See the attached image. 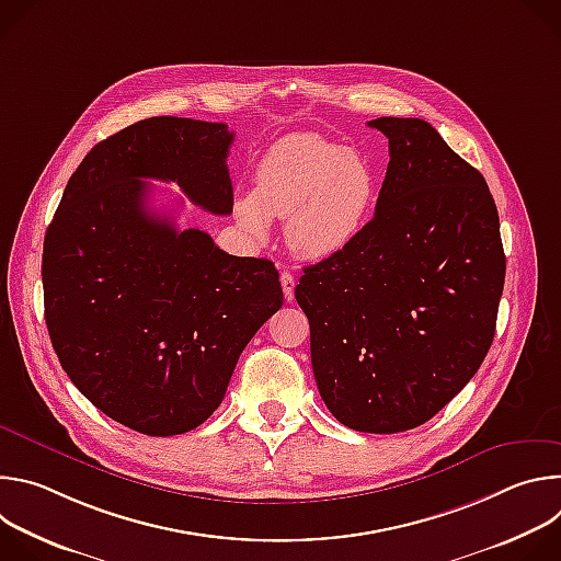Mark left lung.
<instances>
[{
    "mask_svg": "<svg viewBox=\"0 0 561 561\" xmlns=\"http://www.w3.org/2000/svg\"><path fill=\"white\" fill-rule=\"evenodd\" d=\"M232 141L226 124L188 117L111 135L70 175L44 237V317L61 368L93 407L144 435L204 424L284 301L271 260L228 255L148 206L157 180L230 215Z\"/></svg>",
    "mask_w": 561,
    "mask_h": 561,
    "instance_id": "1",
    "label": "left lung"
}]
</instances>
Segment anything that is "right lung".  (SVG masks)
I'll return each instance as SVG.
<instances>
[{"label":"right lung","mask_w":561,"mask_h":561,"mask_svg":"<svg viewBox=\"0 0 561 561\" xmlns=\"http://www.w3.org/2000/svg\"><path fill=\"white\" fill-rule=\"evenodd\" d=\"M390 162L373 219L310 264L295 299L324 404L359 433L437 415L484 362L506 257L486 180L424 119L368 122Z\"/></svg>","instance_id":"right-lung-1"}]
</instances>
